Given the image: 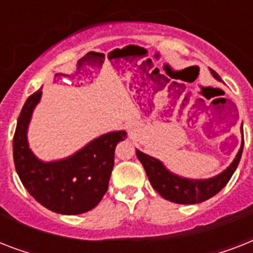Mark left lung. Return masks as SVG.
<instances>
[{
    "mask_svg": "<svg viewBox=\"0 0 253 253\" xmlns=\"http://www.w3.org/2000/svg\"><path fill=\"white\" fill-rule=\"evenodd\" d=\"M210 72L214 76V79L222 81V79L215 71L210 69ZM242 131H243V128H242ZM243 146L244 140H242L239 152L236 154L235 159L230 164V167H227L219 174H216L211 178H205V180H193V178L177 176L170 170H168L160 160L152 158L150 155L143 154L142 151L136 150V156L142 163L152 188L163 198H166L170 202H174V204L194 205L201 204V202L211 198L212 196H215L216 193H219L226 186V184L230 181L231 176L235 172L236 167L239 164L242 152H243Z\"/></svg>",
    "mask_w": 253,
    "mask_h": 253,
    "instance_id": "1",
    "label": "left lung"
}]
</instances>
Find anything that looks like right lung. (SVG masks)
<instances>
[{
  "label": "right lung",
  "mask_w": 253,
  "mask_h": 253,
  "mask_svg": "<svg viewBox=\"0 0 253 253\" xmlns=\"http://www.w3.org/2000/svg\"><path fill=\"white\" fill-rule=\"evenodd\" d=\"M41 97V89L30 95L18 118L13 138L15 170L27 192L45 209L64 215L89 211L107 192L115 147L126 139V131L101 135L68 158L42 162L27 142L29 123Z\"/></svg>",
  "instance_id": "obj_1"
}]
</instances>
